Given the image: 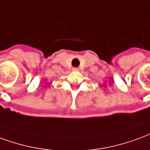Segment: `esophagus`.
Here are the masks:
<instances>
[{
  "instance_id": "obj_1",
  "label": "esophagus",
  "mask_w": 150,
  "mask_h": 150,
  "mask_svg": "<svg viewBox=\"0 0 150 150\" xmlns=\"http://www.w3.org/2000/svg\"><path fill=\"white\" fill-rule=\"evenodd\" d=\"M73 70H74V71H78V70H79V69H78V68H74V69H73Z\"/></svg>"
}]
</instances>
